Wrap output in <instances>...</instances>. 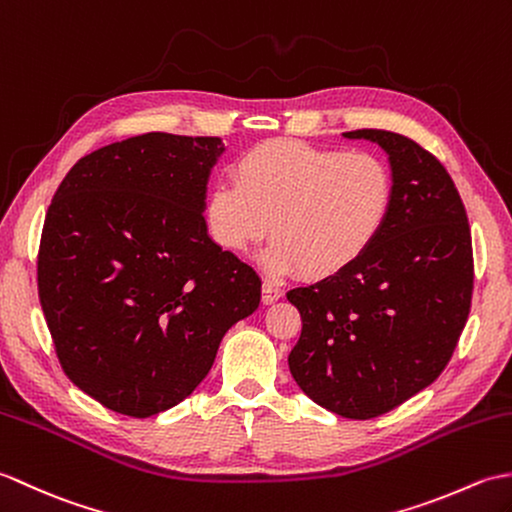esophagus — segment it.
<instances>
[{"mask_svg": "<svg viewBox=\"0 0 512 512\" xmlns=\"http://www.w3.org/2000/svg\"><path fill=\"white\" fill-rule=\"evenodd\" d=\"M282 291L274 285V282H263V302L265 304H274L280 300Z\"/></svg>", "mask_w": 512, "mask_h": 512, "instance_id": "1", "label": "esophagus"}]
</instances>
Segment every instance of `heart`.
Returning <instances> with one entry per match:
<instances>
[{
	"mask_svg": "<svg viewBox=\"0 0 512 512\" xmlns=\"http://www.w3.org/2000/svg\"><path fill=\"white\" fill-rule=\"evenodd\" d=\"M396 201L392 168L379 155L269 140L234 166V181L210 190L206 219L227 252H245L269 232L260 263L274 276L300 269L331 278L377 243Z\"/></svg>",
	"mask_w": 512,
	"mask_h": 512,
	"instance_id": "obj_1",
	"label": "heart"
}]
</instances>
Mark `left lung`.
<instances>
[{
    "mask_svg": "<svg viewBox=\"0 0 512 512\" xmlns=\"http://www.w3.org/2000/svg\"><path fill=\"white\" fill-rule=\"evenodd\" d=\"M344 135L390 155L394 210L357 263L287 293L302 317L289 370L317 405L368 420L445 370L471 311L473 247L458 188L434 155L401 133Z\"/></svg>",
    "mask_w": 512,
    "mask_h": 512,
    "instance_id": "left-lung-1",
    "label": "left lung"
}]
</instances>
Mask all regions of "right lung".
<instances>
[{
    "label": "right lung",
    "mask_w": 512,
    "mask_h": 512,
    "mask_svg": "<svg viewBox=\"0 0 512 512\" xmlns=\"http://www.w3.org/2000/svg\"><path fill=\"white\" fill-rule=\"evenodd\" d=\"M221 138L144 133L81 157L45 214L37 285L56 357L107 410L146 418L206 379L256 271L208 236Z\"/></svg>",
    "instance_id": "add662e5"
}]
</instances>
